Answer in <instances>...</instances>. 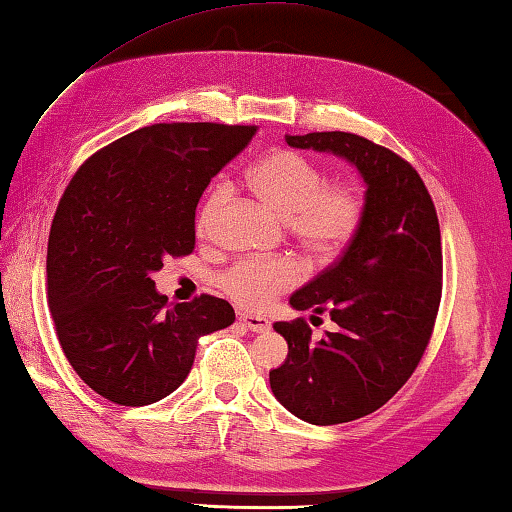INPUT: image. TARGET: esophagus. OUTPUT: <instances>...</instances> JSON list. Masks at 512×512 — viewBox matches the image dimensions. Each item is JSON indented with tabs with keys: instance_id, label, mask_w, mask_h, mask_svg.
<instances>
[{
	"instance_id": "esophagus-1",
	"label": "esophagus",
	"mask_w": 512,
	"mask_h": 512,
	"mask_svg": "<svg viewBox=\"0 0 512 512\" xmlns=\"http://www.w3.org/2000/svg\"><path fill=\"white\" fill-rule=\"evenodd\" d=\"M239 322L246 324V327L250 331H255V333H264V331L271 329V322L262 318V315H255V313H239Z\"/></svg>"
}]
</instances>
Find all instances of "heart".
Masks as SVG:
<instances>
[{
  "label": "heart",
  "instance_id": "1",
  "mask_svg": "<svg viewBox=\"0 0 512 512\" xmlns=\"http://www.w3.org/2000/svg\"><path fill=\"white\" fill-rule=\"evenodd\" d=\"M248 188L277 215L288 219V230L306 255L329 262L356 237L362 221V197L347 183H327L318 165L295 152H273L250 167ZM226 188L215 185L203 199L197 232L206 235ZM300 280V268L286 257L241 259L219 277V286L246 309H266L277 295Z\"/></svg>",
  "mask_w": 512,
  "mask_h": 512
}]
</instances>
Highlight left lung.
I'll list each match as a JSON object with an SVG mask.
<instances>
[{"mask_svg":"<svg viewBox=\"0 0 512 512\" xmlns=\"http://www.w3.org/2000/svg\"><path fill=\"white\" fill-rule=\"evenodd\" d=\"M284 138L345 159L367 188L345 253L288 300L295 311H329L336 331L311 342L302 318L275 322L288 356L268 374L275 398L297 418L349 423L383 407L430 342L441 302L439 219L421 176L387 147L347 132Z\"/></svg>","mask_w":512,"mask_h":512,"instance_id":"8db88e82","label":"left lung"}]
</instances>
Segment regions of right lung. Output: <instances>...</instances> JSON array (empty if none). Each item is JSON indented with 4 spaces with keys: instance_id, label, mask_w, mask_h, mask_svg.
<instances>
[{
    "instance_id": "right-lung-1",
    "label": "right lung",
    "mask_w": 512,
    "mask_h": 512,
    "mask_svg": "<svg viewBox=\"0 0 512 512\" xmlns=\"http://www.w3.org/2000/svg\"><path fill=\"white\" fill-rule=\"evenodd\" d=\"M250 125L159 123L102 147L55 210L46 295L64 356L111 403L141 407L188 378L199 338L230 327L226 300L167 306L152 275L194 250V212Z\"/></svg>"
}]
</instances>
